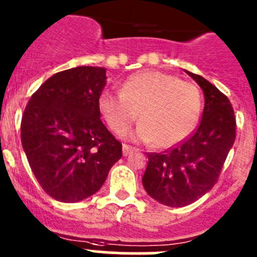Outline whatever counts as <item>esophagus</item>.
<instances>
[{"label":"esophagus","mask_w":257,"mask_h":257,"mask_svg":"<svg viewBox=\"0 0 257 257\" xmlns=\"http://www.w3.org/2000/svg\"><path fill=\"white\" fill-rule=\"evenodd\" d=\"M134 150L133 147H130V145H126L123 144V147H122V152H123V155H128L131 152Z\"/></svg>","instance_id":"1"}]
</instances>
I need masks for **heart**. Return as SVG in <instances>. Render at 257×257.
Here are the masks:
<instances>
[{"label":"heart","mask_w":257,"mask_h":257,"mask_svg":"<svg viewBox=\"0 0 257 257\" xmlns=\"http://www.w3.org/2000/svg\"><path fill=\"white\" fill-rule=\"evenodd\" d=\"M201 93L195 84L162 71H141L122 82L119 93L103 90L98 108L109 130L134 140L154 143L159 149L175 147L195 130L201 113Z\"/></svg>","instance_id":"1"}]
</instances>
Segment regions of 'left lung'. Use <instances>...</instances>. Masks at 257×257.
<instances>
[{"label": "left lung", "instance_id": "left-lung-1", "mask_svg": "<svg viewBox=\"0 0 257 257\" xmlns=\"http://www.w3.org/2000/svg\"><path fill=\"white\" fill-rule=\"evenodd\" d=\"M187 72L200 85L205 105L199 126L163 153H148L145 191L167 206H186L218 182L236 139V117L227 96L202 76Z\"/></svg>", "mask_w": 257, "mask_h": 257}]
</instances>
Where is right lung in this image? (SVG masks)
<instances>
[{"label": "right lung", "instance_id": "right-lung-1", "mask_svg": "<svg viewBox=\"0 0 257 257\" xmlns=\"http://www.w3.org/2000/svg\"><path fill=\"white\" fill-rule=\"evenodd\" d=\"M105 69L79 66L55 74L30 96L21 144L44 191L62 202L95 194L122 157V144L100 119Z\"/></svg>", "mask_w": 257, "mask_h": 257}]
</instances>
